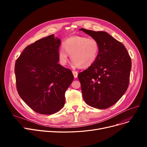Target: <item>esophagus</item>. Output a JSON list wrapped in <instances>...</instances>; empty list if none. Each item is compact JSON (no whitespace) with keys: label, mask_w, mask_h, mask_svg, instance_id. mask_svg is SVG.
I'll list each match as a JSON object with an SVG mask.
<instances>
[{"label":"esophagus","mask_w":147,"mask_h":147,"mask_svg":"<svg viewBox=\"0 0 147 147\" xmlns=\"http://www.w3.org/2000/svg\"><path fill=\"white\" fill-rule=\"evenodd\" d=\"M73 74L74 75V78H78V73L76 71H73Z\"/></svg>","instance_id":"obj_1"}]
</instances>
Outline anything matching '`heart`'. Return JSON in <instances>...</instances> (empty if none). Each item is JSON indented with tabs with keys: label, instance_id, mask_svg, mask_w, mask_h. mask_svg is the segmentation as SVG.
Returning a JSON list of instances; mask_svg holds the SVG:
<instances>
[{
	"label": "heart",
	"instance_id": "heart-1",
	"mask_svg": "<svg viewBox=\"0 0 147 147\" xmlns=\"http://www.w3.org/2000/svg\"><path fill=\"white\" fill-rule=\"evenodd\" d=\"M63 46L64 48L58 51L59 63L63 66L67 63L69 54L74 67L88 68L95 63L99 51V45L96 39L83 36L69 37Z\"/></svg>",
	"mask_w": 147,
	"mask_h": 147
}]
</instances>
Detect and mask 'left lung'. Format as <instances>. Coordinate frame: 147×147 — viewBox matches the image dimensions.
I'll list each match as a JSON object with an SVG mask.
<instances>
[{
  "mask_svg": "<svg viewBox=\"0 0 147 147\" xmlns=\"http://www.w3.org/2000/svg\"><path fill=\"white\" fill-rule=\"evenodd\" d=\"M96 39L99 51L95 63L78 74L84 101L98 109L116 103L127 89L132 61L125 46L105 32L80 28Z\"/></svg>",
  "mask_w": 147,
  "mask_h": 147,
  "instance_id": "1",
  "label": "left lung"
}]
</instances>
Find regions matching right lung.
<instances>
[{
    "label": "right lung",
    "mask_w": 147,
    "mask_h": 147,
    "mask_svg": "<svg viewBox=\"0 0 147 147\" xmlns=\"http://www.w3.org/2000/svg\"><path fill=\"white\" fill-rule=\"evenodd\" d=\"M61 40L53 34L24 49L15 62L18 93L33 111L49 115L65 104V92L74 76L69 69L58 64Z\"/></svg>",
    "instance_id": "add662e5"
}]
</instances>
